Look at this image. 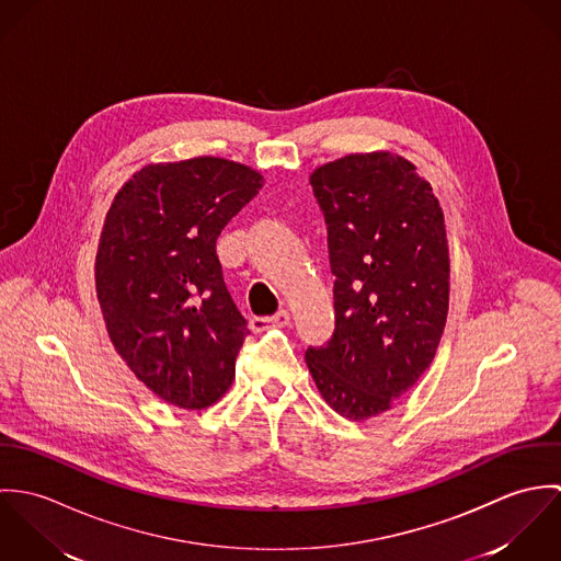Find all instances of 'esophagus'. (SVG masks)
Listing matches in <instances>:
<instances>
[{
	"label": "esophagus",
	"instance_id": "esophagus-1",
	"mask_svg": "<svg viewBox=\"0 0 561 561\" xmlns=\"http://www.w3.org/2000/svg\"><path fill=\"white\" fill-rule=\"evenodd\" d=\"M289 320H291V316H289V311H278L276 316H272V318H252L250 320V328L252 330H263V328H267V325H289Z\"/></svg>",
	"mask_w": 561,
	"mask_h": 561
}]
</instances>
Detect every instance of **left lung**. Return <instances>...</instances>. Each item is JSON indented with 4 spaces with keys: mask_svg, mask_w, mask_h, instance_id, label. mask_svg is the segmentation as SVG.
Segmentation results:
<instances>
[{
    "mask_svg": "<svg viewBox=\"0 0 561 561\" xmlns=\"http://www.w3.org/2000/svg\"><path fill=\"white\" fill-rule=\"evenodd\" d=\"M334 274V334L307 350L325 403L378 416L432 365L449 309V245L432 185L391 151L352 153L309 176Z\"/></svg>",
    "mask_w": 561,
    "mask_h": 561,
    "instance_id": "1",
    "label": "left lung"
}]
</instances>
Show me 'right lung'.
<instances>
[{"label":"right lung","instance_id":"1","mask_svg":"<svg viewBox=\"0 0 561 561\" xmlns=\"http://www.w3.org/2000/svg\"><path fill=\"white\" fill-rule=\"evenodd\" d=\"M263 187L240 161L149 163L116 192L94 259L107 336L160 400L205 410L233 385L248 334L216 240Z\"/></svg>","mask_w":561,"mask_h":561}]
</instances>
